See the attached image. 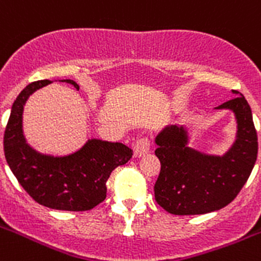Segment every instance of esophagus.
Listing matches in <instances>:
<instances>
[{"mask_svg":"<svg viewBox=\"0 0 261 261\" xmlns=\"http://www.w3.org/2000/svg\"><path fill=\"white\" fill-rule=\"evenodd\" d=\"M150 149V140L148 138L139 139L134 145V157L140 158L147 154Z\"/></svg>","mask_w":261,"mask_h":261,"instance_id":"1","label":"esophagus"}]
</instances>
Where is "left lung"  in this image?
Instances as JSON below:
<instances>
[{
  "label": "left lung",
  "instance_id": "1",
  "mask_svg": "<svg viewBox=\"0 0 261 261\" xmlns=\"http://www.w3.org/2000/svg\"><path fill=\"white\" fill-rule=\"evenodd\" d=\"M237 94L216 109H230L237 119V138L224 155H211L188 145L184 126H166L155 136L161 171L154 184L157 203L174 215H201L220 210L237 197L257 157V135L251 108Z\"/></svg>",
  "mask_w": 261,
  "mask_h": 261
}]
</instances>
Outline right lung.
<instances>
[{"label": "right lung", "mask_w": 261, "mask_h": 261, "mask_svg": "<svg viewBox=\"0 0 261 261\" xmlns=\"http://www.w3.org/2000/svg\"><path fill=\"white\" fill-rule=\"evenodd\" d=\"M80 90L73 80H62ZM51 84L32 82L14 101L4 135L7 165L24 191L37 203L54 210L87 211L107 197V180L116 167L125 165L133 150L122 143L90 139L77 152L64 157L42 154L23 135V109L29 95Z\"/></svg>", "instance_id": "1"}]
</instances>
